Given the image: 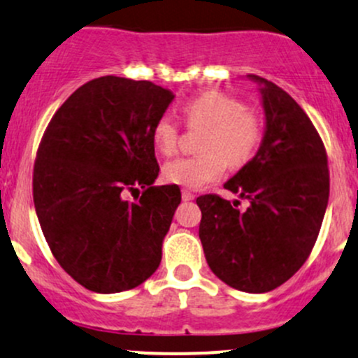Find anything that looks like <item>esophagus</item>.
<instances>
[{
    "label": "esophagus",
    "mask_w": 358,
    "mask_h": 358,
    "mask_svg": "<svg viewBox=\"0 0 358 358\" xmlns=\"http://www.w3.org/2000/svg\"><path fill=\"white\" fill-rule=\"evenodd\" d=\"M182 200H184V201H191V200H194V194L191 193V191L182 189Z\"/></svg>",
    "instance_id": "1"
}]
</instances>
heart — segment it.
<instances>
[{"label":"heart","mask_w":358,"mask_h":358,"mask_svg":"<svg viewBox=\"0 0 358 358\" xmlns=\"http://www.w3.org/2000/svg\"><path fill=\"white\" fill-rule=\"evenodd\" d=\"M182 115L191 129H205L198 157H182L164 165V179L176 186L198 187L224 174L226 164L239 169L255 157L262 141L259 117L245 110L239 99L222 91H205L182 105ZM152 139L162 155L178 150L179 127L164 115L153 125Z\"/></svg>","instance_id":"heart-1"}]
</instances>
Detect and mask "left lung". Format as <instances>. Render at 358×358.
I'll return each mask as SVG.
<instances>
[{"mask_svg": "<svg viewBox=\"0 0 358 358\" xmlns=\"http://www.w3.org/2000/svg\"><path fill=\"white\" fill-rule=\"evenodd\" d=\"M246 77L259 86L264 138L255 157L224 187L249 205L243 210L238 200L196 198L198 234L220 281L246 293H267L310 255L329 200V171L322 141L301 106L271 80Z\"/></svg>", "mask_w": 358, "mask_h": 358, "instance_id": "1", "label": "left lung"}]
</instances>
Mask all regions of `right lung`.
Returning a JSON list of instances; mask_svg holds the SVG:
<instances>
[{"mask_svg": "<svg viewBox=\"0 0 358 358\" xmlns=\"http://www.w3.org/2000/svg\"><path fill=\"white\" fill-rule=\"evenodd\" d=\"M174 93L150 80L105 76L58 108L34 165V206L51 252L84 288L120 293L158 268L180 191L153 186V125ZM143 187L139 201L125 190Z\"/></svg>", "mask_w": 358, "mask_h": 358, "instance_id": "right-lung-1", "label": "right lung"}]
</instances>
